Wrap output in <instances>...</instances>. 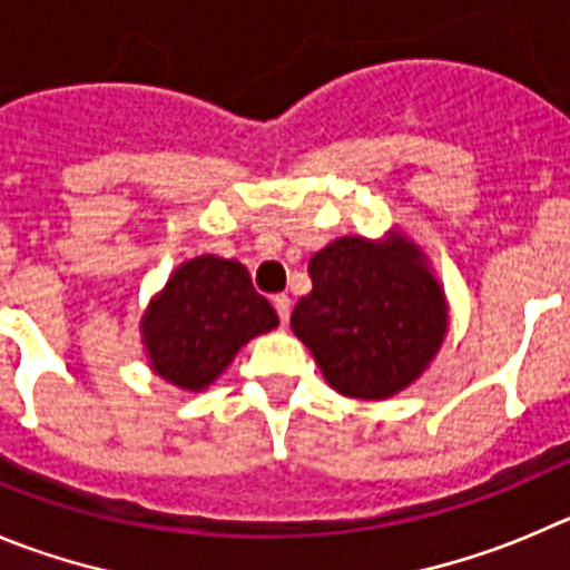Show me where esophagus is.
I'll return each mask as SVG.
<instances>
[{
  "mask_svg": "<svg viewBox=\"0 0 570 570\" xmlns=\"http://www.w3.org/2000/svg\"><path fill=\"white\" fill-rule=\"evenodd\" d=\"M273 306H275V312H278L281 323H284V326H286V321H289V312H292L289 295H275L273 297Z\"/></svg>",
  "mask_w": 570,
  "mask_h": 570,
  "instance_id": "34e87169",
  "label": "esophagus"
}]
</instances>
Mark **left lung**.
Returning <instances> with one entry per match:
<instances>
[{"instance_id": "8db88e82", "label": "left lung", "mask_w": 570, "mask_h": 570, "mask_svg": "<svg viewBox=\"0 0 570 570\" xmlns=\"http://www.w3.org/2000/svg\"><path fill=\"white\" fill-rule=\"evenodd\" d=\"M309 278L289 323L334 391L387 399L433 363L450 321L446 297L411 238L343 236L312 255Z\"/></svg>"}]
</instances>
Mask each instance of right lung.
<instances>
[{"label": "right lung", "mask_w": 570, "mask_h": 570, "mask_svg": "<svg viewBox=\"0 0 570 570\" xmlns=\"http://www.w3.org/2000/svg\"><path fill=\"white\" fill-rule=\"evenodd\" d=\"M278 326L253 289L244 264L196 255L171 273L140 321L148 365L183 391H205L225 374L244 343Z\"/></svg>", "instance_id": "add662e5"}]
</instances>
